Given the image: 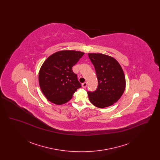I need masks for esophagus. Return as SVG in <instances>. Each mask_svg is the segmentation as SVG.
Masks as SVG:
<instances>
[{"label": "esophagus", "instance_id": "obj_1", "mask_svg": "<svg viewBox=\"0 0 160 160\" xmlns=\"http://www.w3.org/2000/svg\"><path fill=\"white\" fill-rule=\"evenodd\" d=\"M87 85H88L87 83H86V82H84V83L82 84V88H84H84H86L87 87Z\"/></svg>", "mask_w": 160, "mask_h": 160}]
</instances>
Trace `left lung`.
Returning a JSON list of instances; mask_svg holds the SVG:
<instances>
[{
	"instance_id": "1",
	"label": "left lung",
	"mask_w": 160,
	"mask_h": 160,
	"mask_svg": "<svg viewBox=\"0 0 160 160\" xmlns=\"http://www.w3.org/2000/svg\"><path fill=\"white\" fill-rule=\"evenodd\" d=\"M98 78L97 89L88 92L95 106L104 108L116 102L125 89V77L121 66L114 58L101 53H89Z\"/></svg>"
}]
</instances>
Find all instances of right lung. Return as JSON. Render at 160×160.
<instances>
[{
	"mask_svg": "<svg viewBox=\"0 0 160 160\" xmlns=\"http://www.w3.org/2000/svg\"><path fill=\"white\" fill-rule=\"evenodd\" d=\"M84 54L75 50L59 51L43 63L39 72V84L48 101L57 105L67 103L81 88L72 68Z\"/></svg>",
	"mask_w": 160,
	"mask_h": 160,
	"instance_id": "obj_1",
	"label": "right lung"
}]
</instances>
